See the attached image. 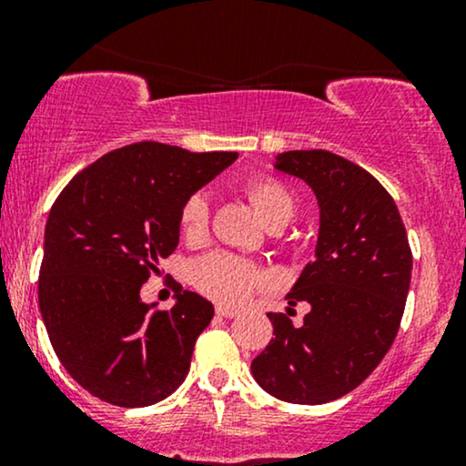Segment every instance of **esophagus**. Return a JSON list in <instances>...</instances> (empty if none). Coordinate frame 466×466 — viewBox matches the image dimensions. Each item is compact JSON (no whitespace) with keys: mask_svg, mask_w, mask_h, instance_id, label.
Instances as JSON below:
<instances>
[{"mask_svg":"<svg viewBox=\"0 0 466 466\" xmlns=\"http://www.w3.org/2000/svg\"><path fill=\"white\" fill-rule=\"evenodd\" d=\"M217 315H218V318H237L238 311H237V309H229V307H223V304H218Z\"/></svg>","mask_w":466,"mask_h":466,"instance_id":"esophagus-1","label":"esophagus"}]
</instances>
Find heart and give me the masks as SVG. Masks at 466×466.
<instances>
[{"mask_svg":"<svg viewBox=\"0 0 466 466\" xmlns=\"http://www.w3.org/2000/svg\"><path fill=\"white\" fill-rule=\"evenodd\" d=\"M248 197L254 203L256 212L263 217L265 223L289 221L296 210V201L280 181L276 179H254L248 184ZM210 228V199L203 192L186 199L179 212L181 237L188 243H201L208 237ZM263 271L249 260L229 251H212L192 265V282L201 289L206 296L215 298L218 302L238 304L249 298L260 285H263Z\"/></svg>","mask_w":466,"mask_h":466,"instance_id":"heart-1","label":"heart"}]
</instances>
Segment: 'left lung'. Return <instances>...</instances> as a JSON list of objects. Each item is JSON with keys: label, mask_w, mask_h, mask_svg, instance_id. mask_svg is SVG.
<instances>
[{"label": "left lung", "mask_w": 466, "mask_h": 466, "mask_svg": "<svg viewBox=\"0 0 466 466\" xmlns=\"http://www.w3.org/2000/svg\"><path fill=\"white\" fill-rule=\"evenodd\" d=\"M274 168L302 179L319 208L313 260L287 300L309 302L304 324L267 313L274 339L251 361L256 383L300 405L335 400L368 379L397 337L411 280V251L386 188L329 151H287ZM289 309V307H287Z\"/></svg>", "instance_id": "8db88e82"}]
</instances>
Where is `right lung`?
Segmentation results:
<instances>
[{"instance_id":"obj_1","label":"right lung","mask_w":466,"mask_h":466,"mask_svg":"<svg viewBox=\"0 0 466 466\" xmlns=\"http://www.w3.org/2000/svg\"><path fill=\"white\" fill-rule=\"evenodd\" d=\"M237 157L137 142L96 159L58 195L46 223L39 309L63 368L94 397L147 408L188 374L215 307L179 289L170 311H151L140 289L177 249L186 199Z\"/></svg>"}]
</instances>
